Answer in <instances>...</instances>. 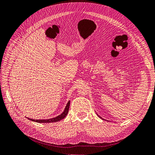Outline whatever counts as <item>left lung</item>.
Returning a JSON list of instances; mask_svg holds the SVG:
<instances>
[{
    "label": "left lung",
    "instance_id": "8db88e82",
    "mask_svg": "<svg viewBox=\"0 0 155 155\" xmlns=\"http://www.w3.org/2000/svg\"><path fill=\"white\" fill-rule=\"evenodd\" d=\"M97 116H99V117H101V119H102V120H104V119H103V118H102V117H101V116H98V114H97Z\"/></svg>",
    "mask_w": 155,
    "mask_h": 155
}]
</instances>
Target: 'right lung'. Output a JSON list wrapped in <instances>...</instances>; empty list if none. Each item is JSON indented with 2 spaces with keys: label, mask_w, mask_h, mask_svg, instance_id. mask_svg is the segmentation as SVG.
Returning <instances> with one entry per match:
<instances>
[{
  "label": "right lung",
  "mask_w": 155,
  "mask_h": 155,
  "mask_svg": "<svg viewBox=\"0 0 155 155\" xmlns=\"http://www.w3.org/2000/svg\"><path fill=\"white\" fill-rule=\"evenodd\" d=\"M69 106H70V101L67 102L65 108L64 110V112L61 113V114L58 115L57 117H53V118H49V119H46V120H34V119H31V118H28V117H27L29 120L32 121H35L37 123H53V122H57L59 121L60 120H61L62 119L65 118V116L67 115L68 112H69Z\"/></svg>",
  "instance_id": "add662e5"
}]
</instances>
